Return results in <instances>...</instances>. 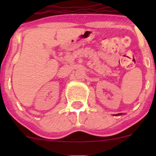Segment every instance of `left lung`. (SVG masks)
Here are the masks:
<instances>
[{
	"label": "left lung",
	"mask_w": 156,
	"mask_h": 156,
	"mask_svg": "<svg viewBox=\"0 0 156 156\" xmlns=\"http://www.w3.org/2000/svg\"><path fill=\"white\" fill-rule=\"evenodd\" d=\"M117 115H120V114H117Z\"/></svg>",
	"instance_id": "1"
}]
</instances>
